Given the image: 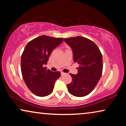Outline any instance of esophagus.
<instances>
[{"label": "esophagus", "instance_id": "34e87169", "mask_svg": "<svg viewBox=\"0 0 126 126\" xmlns=\"http://www.w3.org/2000/svg\"><path fill=\"white\" fill-rule=\"evenodd\" d=\"M65 75V73H64V72H61V76H63Z\"/></svg>", "mask_w": 126, "mask_h": 126}]
</instances>
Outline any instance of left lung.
Instances as JSON below:
<instances>
[{"label": "left lung", "instance_id": "obj_1", "mask_svg": "<svg viewBox=\"0 0 126 126\" xmlns=\"http://www.w3.org/2000/svg\"><path fill=\"white\" fill-rule=\"evenodd\" d=\"M72 48L78 73H70L72 81L67 85L68 92L77 97L88 95L94 90L103 72L102 54L97 46L87 38L77 36L64 39Z\"/></svg>", "mask_w": 126, "mask_h": 126}]
</instances>
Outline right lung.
Listing matches in <instances>:
<instances>
[{
  "instance_id": "right-lung-1",
  "label": "right lung",
  "mask_w": 126,
  "mask_h": 126,
  "mask_svg": "<svg viewBox=\"0 0 126 126\" xmlns=\"http://www.w3.org/2000/svg\"><path fill=\"white\" fill-rule=\"evenodd\" d=\"M63 38L41 35L30 41L21 56V72L26 85L36 96L44 97L51 94L60 72H51L47 64L51 53L63 42Z\"/></svg>"
}]
</instances>
